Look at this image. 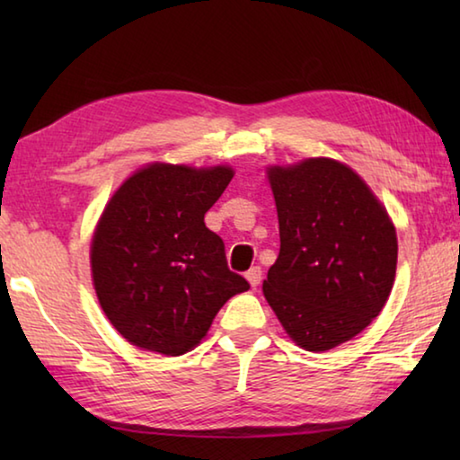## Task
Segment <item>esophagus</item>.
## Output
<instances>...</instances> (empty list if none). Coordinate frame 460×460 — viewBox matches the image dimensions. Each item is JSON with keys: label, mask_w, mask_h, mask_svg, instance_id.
Listing matches in <instances>:
<instances>
[{"label": "esophagus", "mask_w": 460, "mask_h": 460, "mask_svg": "<svg viewBox=\"0 0 460 460\" xmlns=\"http://www.w3.org/2000/svg\"><path fill=\"white\" fill-rule=\"evenodd\" d=\"M245 278H247V282L255 288V286H258V284L261 282V268H260V266L249 268V270H247V274H245Z\"/></svg>", "instance_id": "1"}]
</instances>
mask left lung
Returning a JSON list of instances; mask_svg holds the SVG:
<instances>
[{
    "label": "left lung",
    "mask_w": 460,
    "mask_h": 460,
    "mask_svg": "<svg viewBox=\"0 0 460 460\" xmlns=\"http://www.w3.org/2000/svg\"><path fill=\"white\" fill-rule=\"evenodd\" d=\"M279 223V255L263 294L306 351L353 339L384 308L398 239L385 208L351 168L310 158L268 170Z\"/></svg>",
    "instance_id": "1"
}]
</instances>
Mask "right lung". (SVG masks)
I'll return each mask as SVG.
<instances>
[{
	"instance_id": "obj_1",
	"label": "right lung",
	"mask_w": 460,
	"mask_h": 460,
	"mask_svg": "<svg viewBox=\"0 0 460 460\" xmlns=\"http://www.w3.org/2000/svg\"><path fill=\"white\" fill-rule=\"evenodd\" d=\"M231 178L227 166L152 164L109 200L91 245L93 284L131 345L170 357L190 351L225 302L249 290L205 225Z\"/></svg>"
}]
</instances>
